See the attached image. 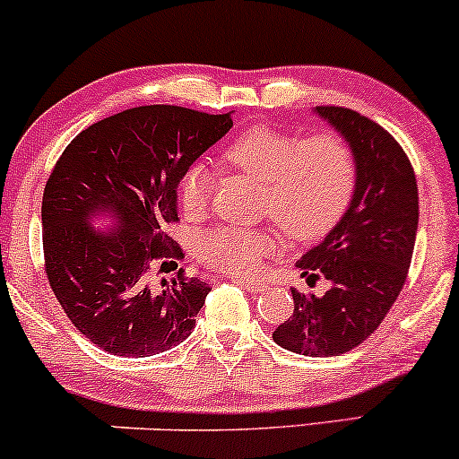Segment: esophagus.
I'll list each match as a JSON object with an SVG mask.
<instances>
[{
    "label": "esophagus",
    "mask_w": 459,
    "mask_h": 459,
    "mask_svg": "<svg viewBox=\"0 0 459 459\" xmlns=\"http://www.w3.org/2000/svg\"><path fill=\"white\" fill-rule=\"evenodd\" d=\"M237 284H239L241 289H246L247 293H263L267 289V284H263V282H255V281H237Z\"/></svg>",
    "instance_id": "obj_1"
}]
</instances>
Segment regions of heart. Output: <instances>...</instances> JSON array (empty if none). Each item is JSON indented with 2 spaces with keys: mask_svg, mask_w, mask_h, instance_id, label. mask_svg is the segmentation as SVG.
I'll use <instances>...</instances> for the list:
<instances>
[{
  "mask_svg": "<svg viewBox=\"0 0 459 459\" xmlns=\"http://www.w3.org/2000/svg\"><path fill=\"white\" fill-rule=\"evenodd\" d=\"M224 166L244 172L263 186V215L293 239H319L343 218L354 196L356 161L347 142L336 134L302 140L272 127L246 129L220 155ZM212 175L192 166L181 178L178 200L187 218L204 213ZM270 235L233 226L200 235L196 255L209 267L235 276L261 270Z\"/></svg>",
  "mask_w": 459,
  "mask_h": 459,
  "instance_id": "heart-1",
  "label": "heart"
}]
</instances>
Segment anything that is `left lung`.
I'll list each match as a JSON object with an SVG mask.
<instances>
[{"label": "left lung", "instance_id": "obj_1", "mask_svg": "<svg viewBox=\"0 0 459 459\" xmlns=\"http://www.w3.org/2000/svg\"><path fill=\"white\" fill-rule=\"evenodd\" d=\"M347 142L356 161L343 218L296 265L330 282L324 296L291 289L293 315L273 341L302 356H341L376 332L402 291L419 229L416 177L397 140L354 109H313Z\"/></svg>", "mask_w": 459, "mask_h": 459}]
</instances>
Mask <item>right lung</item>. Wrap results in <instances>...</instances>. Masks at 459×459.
Masks as SVG:
<instances>
[{
  "mask_svg": "<svg viewBox=\"0 0 459 459\" xmlns=\"http://www.w3.org/2000/svg\"><path fill=\"white\" fill-rule=\"evenodd\" d=\"M230 127V112L144 105L91 125L57 160L43 194L47 278L101 350L155 356L192 334L212 289L183 270L157 273L183 256L166 233L178 220V183Z\"/></svg>",
  "mask_w": 459,
  "mask_h": 459,
  "instance_id": "obj_1",
  "label": "right lung"
}]
</instances>
